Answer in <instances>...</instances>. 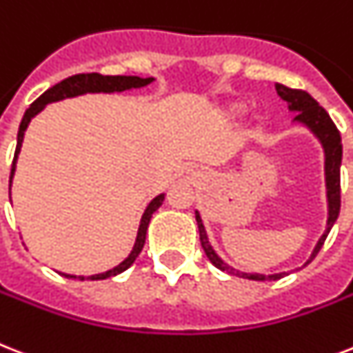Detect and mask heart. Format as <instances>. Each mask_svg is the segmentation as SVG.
<instances>
[{
  "label": "heart",
  "mask_w": 353,
  "mask_h": 353,
  "mask_svg": "<svg viewBox=\"0 0 353 353\" xmlns=\"http://www.w3.org/2000/svg\"><path fill=\"white\" fill-rule=\"evenodd\" d=\"M236 112H237V110H236Z\"/></svg>",
  "instance_id": "b5f03b06"
}]
</instances>
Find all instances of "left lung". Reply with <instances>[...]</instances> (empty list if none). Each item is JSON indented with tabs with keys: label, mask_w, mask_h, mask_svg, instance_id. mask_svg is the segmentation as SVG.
Masks as SVG:
<instances>
[{
	"label": "left lung",
	"mask_w": 353,
	"mask_h": 353,
	"mask_svg": "<svg viewBox=\"0 0 353 353\" xmlns=\"http://www.w3.org/2000/svg\"><path fill=\"white\" fill-rule=\"evenodd\" d=\"M276 90L279 94L281 99H285L288 103V108L292 112H297L296 121L305 123L306 127L310 128L314 134L321 139L323 147H325L326 154V186H328V205H330V217H328V228H326V234H323V237L317 243L316 250L312 254V259L319 254L321 246L325 245V239L328 236V232L334 226L335 219L339 216L341 210V157H343V143H341V132L337 130L335 123L332 121V117L328 116V112L323 107H319V103L314 99L308 92L305 90H299V88H288L285 85H279L276 83ZM197 226H199V239H201V246L205 250L206 257L212 261V265L217 266L219 270L230 272L234 276H239L237 272H234L230 266H226L219 257L216 256V252L212 250L210 243H208V237H206L205 226L201 223V217L196 212ZM310 263V261H308ZM306 263V265H308ZM243 277L252 281H277L281 279L286 274H276V276H259V274H241Z\"/></svg>",
	"instance_id": "left-lung-1"
}]
</instances>
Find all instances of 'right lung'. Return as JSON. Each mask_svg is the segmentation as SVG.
<instances>
[{
	"label": "right lung",
	"mask_w": 353,
	"mask_h": 353,
	"mask_svg": "<svg viewBox=\"0 0 353 353\" xmlns=\"http://www.w3.org/2000/svg\"><path fill=\"white\" fill-rule=\"evenodd\" d=\"M152 83V77H147V79H143V77L137 76H103V74H76V76H70L67 79H63L57 85H54L52 88H48L47 92H43L41 96L37 97L36 101L27 108L25 112V116L21 119V125H19V132H18V145H16V152H14V161H12V168H10V179L14 176V168H16V157L19 154V148H21L23 143V136H25V130H27L28 123L36 116L37 112L43 110V107L47 105V103L57 101V99H63V97H72V96H79V94L85 92H123V90H130V88H139L145 87ZM163 199H165V194L161 196H157L156 199H152L150 205L147 206V210L143 214L141 225H139V232H137V239L136 245H134V250H132L130 256L127 259L123 261L121 265H117L116 268H112V270L105 272V274H97V276H88V277H77V279H90V281H97V279H108L112 276H117V274H121L128 268V266L136 261V257L141 254L143 245H145V237H147V226L150 223L152 214L161 206ZM65 277H70V279H76V276H67V274H63Z\"/></svg>",
	"instance_id": "add662e5"
}]
</instances>
